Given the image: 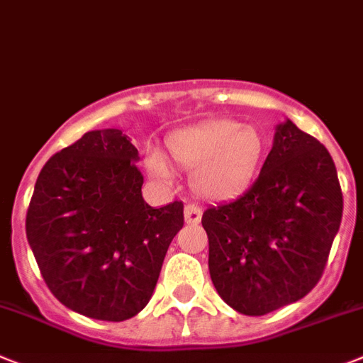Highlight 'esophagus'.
Masks as SVG:
<instances>
[{"mask_svg":"<svg viewBox=\"0 0 363 363\" xmlns=\"http://www.w3.org/2000/svg\"><path fill=\"white\" fill-rule=\"evenodd\" d=\"M201 217H202V210L197 204L188 202V204L184 206V220L188 222V224H199V222H201Z\"/></svg>","mask_w":363,"mask_h":363,"instance_id":"34e87169","label":"esophagus"}]
</instances>
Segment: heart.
Segmentation results:
<instances>
[{
	"label": "heart",
	"instance_id": "obj_1",
	"mask_svg": "<svg viewBox=\"0 0 363 363\" xmlns=\"http://www.w3.org/2000/svg\"><path fill=\"white\" fill-rule=\"evenodd\" d=\"M166 152L177 168L194 169L191 186L199 195L224 201L250 186L262 159L264 139L255 126L237 121H206L169 133ZM148 168L155 177L169 175L155 153L148 157Z\"/></svg>",
	"mask_w": 363,
	"mask_h": 363
}]
</instances>
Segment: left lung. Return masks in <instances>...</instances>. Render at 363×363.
<instances>
[{"mask_svg": "<svg viewBox=\"0 0 363 363\" xmlns=\"http://www.w3.org/2000/svg\"><path fill=\"white\" fill-rule=\"evenodd\" d=\"M342 210L328 148L291 121L277 126L257 181L202 213L220 298L247 316L303 298L324 273Z\"/></svg>", "mask_w": 363, "mask_h": 363, "instance_id": "8db88e82", "label": "left lung"}]
</instances>
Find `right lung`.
Segmentation results:
<instances>
[{"label": "right lung", "mask_w": 363, "mask_h": 363, "mask_svg": "<svg viewBox=\"0 0 363 363\" xmlns=\"http://www.w3.org/2000/svg\"><path fill=\"white\" fill-rule=\"evenodd\" d=\"M139 153L121 130H94L52 155L27 211V238L52 295L72 311L123 322L152 298L184 204L152 208Z\"/></svg>", "instance_id": "right-lung-1"}]
</instances>
